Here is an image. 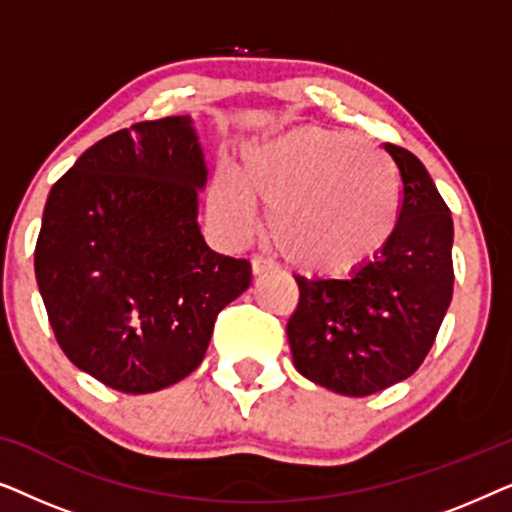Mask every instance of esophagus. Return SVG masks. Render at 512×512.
Here are the masks:
<instances>
[{"label":"esophagus","instance_id":"esophagus-1","mask_svg":"<svg viewBox=\"0 0 512 512\" xmlns=\"http://www.w3.org/2000/svg\"><path fill=\"white\" fill-rule=\"evenodd\" d=\"M272 268H275V263H272L270 258H265V256H254V258H251V272H254L256 277L265 275V272H270Z\"/></svg>","mask_w":512,"mask_h":512}]
</instances>
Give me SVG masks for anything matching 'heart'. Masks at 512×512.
<instances>
[{
  "label": "heart",
  "mask_w": 512,
  "mask_h": 512,
  "mask_svg": "<svg viewBox=\"0 0 512 512\" xmlns=\"http://www.w3.org/2000/svg\"><path fill=\"white\" fill-rule=\"evenodd\" d=\"M240 174L216 172L214 214L230 235L247 237L256 226L254 198L263 202L272 244L305 272L359 268L389 242L401 214L394 163L354 132H279L249 146Z\"/></svg>",
  "instance_id": "1"
}]
</instances>
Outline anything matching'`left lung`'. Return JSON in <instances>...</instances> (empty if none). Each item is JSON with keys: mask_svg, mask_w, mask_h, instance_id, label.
I'll list each match as a JSON object with an SVG mask.
<instances>
[{"mask_svg": "<svg viewBox=\"0 0 512 512\" xmlns=\"http://www.w3.org/2000/svg\"><path fill=\"white\" fill-rule=\"evenodd\" d=\"M384 149L403 181L394 235L347 277H296L300 300L286 324L298 373L342 396L408 380L452 300L450 209L422 160L401 146Z\"/></svg>", "mask_w": 512, "mask_h": 512, "instance_id": "1", "label": "left lung"}]
</instances>
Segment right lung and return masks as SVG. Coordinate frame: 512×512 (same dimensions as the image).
<instances>
[{"label": "right lung", "instance_id": "1", "mask_svg": "<svg viewBox=\"0 0 512 512\" xmlns=\"http://www.w3.org/2000/svg\"><path fill=\"white\" fill-rule=\"evenodd\" d=\"M207 163L191 116L144 121L83 151L48 193L34 251L67 359L123 394L172 387L205 359L214 321L251 284L200 233Z\"/></svg>", "mask_w": 512, "mask_h": 512}]
</instances>
